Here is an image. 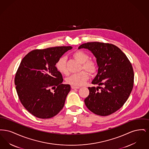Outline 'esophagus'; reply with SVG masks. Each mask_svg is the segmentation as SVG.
Segmentation results:
<instances>
[{"label": "esophagus", "instance_id": "esophagus-1", "mask_svg": "<svg viewBox=\"0 0 149 149\" xmlns=\"http://www.w3.org/2000/svg\"><path fill=\"white\" fill-rule=\"evenodd\" d=\"M71 88L72 89H79L80 88L78 86H71Z\"/></svg>", "mask_w": 149, "mask_h": 149}]
</instances>
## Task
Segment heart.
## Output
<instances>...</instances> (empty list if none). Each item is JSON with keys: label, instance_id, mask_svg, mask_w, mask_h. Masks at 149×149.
I'll use <instances>...</instances> for the list:
<instances>
[{"label": "heart", "instance_id": "heart-1", "mask_svg": "<svg viewBox=\"0 0 149 149\" xmlns=\"http://www.w3.org/2000/svg\"><path fill=\"white\" fill-rule=\"evenodd\" d=\"M73 57L81 64V69L91 74L94 73L97 69V65L94 61L89 60V55L83 51H77L73 54ZM55 67L57 70L63 74H67L68 71L66 66V59L65 57H61L57 61ZM89 79L88 73L85 71H82L79 73L72 74L66 79L68 84L74 86H80L83 85L85 81Z\"/></svg>", "mask_w": 149, "mask_h": 149}]
</instances>
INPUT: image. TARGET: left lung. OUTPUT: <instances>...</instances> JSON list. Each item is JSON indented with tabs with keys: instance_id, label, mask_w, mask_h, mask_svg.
Instances as JSON below:
<instances>
[{
	"instance_id": "1",
	"label": "left lung",
	"mask_w": 149,
	"mask_h": 149,
	"mask_svg": "<svg viewBox=\"0 0 149 149\" xmlns=\"http://www.w3.org/2000/svg\"><path fill=\"white\" fill-rule=\"evenodd\" d=\"M83 48L92 52L98 67L92 82L98 86L88 88L89 94L84 100L85 105L99 116L113 113L123 106L132 90L134 73L132 65L126 55L113 44L85 43L78 49Z\"/></svg>"
}]
</instances>
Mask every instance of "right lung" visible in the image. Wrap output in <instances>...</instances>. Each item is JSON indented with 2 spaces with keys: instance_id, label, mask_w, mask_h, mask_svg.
<instances>
[{
  "instance_id": "obj_1",
  "label": "right lung",
  "mask_w": 149,
  "mask_h": 149,
  "mask_svg": "<svg viewBox=\"0 0 149 149\" xmlns=\"http://www.w3.org/2000/svg\"><path fill=\"white\" fill-rule=\"evenodd\" d=\"M71 46L34 50L22 60L14 83L19 99L30 113L50 118L64 107L70 85L63 84V76L55 64Z\"/></svg>"
}]
</instances>
